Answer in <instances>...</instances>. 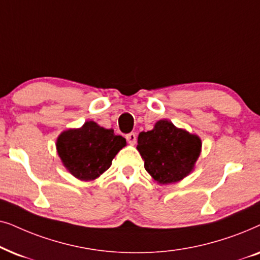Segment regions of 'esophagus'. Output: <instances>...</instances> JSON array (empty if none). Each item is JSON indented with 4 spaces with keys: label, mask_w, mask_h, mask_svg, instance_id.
<instances>
[{
    "label": "esophagus",
    "mask_w": 260,
    "mask_h": 260,
    "mask_svg": "<svg viewBox=\"0 0 260 260\" xmlns=\"http://www.w3.org/2000/svg\"><path fill=\"white\" fill-rule=\"evenodd\" d=\"M126 139L131 145H134L137 143V134L136 133H129L126 136Z\"/></svg>",
    "instance_id": "esophagus-1"
}]
</instances>
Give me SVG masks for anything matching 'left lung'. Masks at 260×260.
I'll list each match as a JSON object with an SVG mask.
<instances>
[{
	"instance_id": "1",
	"label": "left lung",
	"mask_w": 260,
	"mask_h": 260,
	"mask_svg": "<svg viewBox=\"0 0 260 260\" xmlns=\"http://www.w3.org/2000/svg\"><path fill=\"white\" fill-rule=\"evenodd\" d=\"M202 143L196 134L177 128L171 121L159 120L153 129L138 137V151L145 170L159 184L182 181L193 170Z\"/></svg>"
}]
</instances>
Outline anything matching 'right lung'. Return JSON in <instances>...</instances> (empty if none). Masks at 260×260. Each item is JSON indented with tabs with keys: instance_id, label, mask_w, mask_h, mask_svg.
I'll return each instance as SVG.
<instances>
[{
	"instance_id": "obj_1",
	"label": "right lung",
	"mask_w": 260,
	"mask_h": 260,
	"mask_svg": "<svg viewBox=\"0 0 260 260\" xmlns=\"http://www.w3.org/2000/svg\"><path fill=\"white\" fill-rule=\"evenodd\" d=\"M126 139L115 136L113 129L86 121L81 128L64 131L57 139L58 155L61 162L76 178L94 181L108 170L112 160Z\"/></svg>"
}]
</instances>
